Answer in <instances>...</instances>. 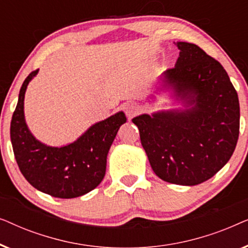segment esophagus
Returning a JSON list of instances; mask_svg holds the SVG:
<instances>
[{
	"mask_svg": "<svg viewBox=\"0 0 248 248\" xmlns=\"http://www.w3.org/2000/svg\"><path fill=\"white\" fill-rule=\"evenodd\" d=\"M124 111L128 118H132L139 111V106L134 103H128L125 105Z\"/></svg>",
	"mask_w": 248,
	"mask_h": 248,
	"instance_id": "esophagus-1",
	"label": "esophagus"
}]
</instances>
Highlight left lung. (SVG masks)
Instances as JSON below:
<instances>
[{
	"mask_svg": "<svg viewBox=\"0 0 248 248\" xmlns=\"http://www.w3.org/2000/svg\"><path fill=\"white\" fill-rule=\"evenodd\" d=\"M175 66L162 82L184 110L134 117L151 168L162 181L193 186L215 176L235 151L239 135L237 91L218 61L198 45L177 43Z\"/></svg>",
	"mask_w": 248,
	"mask_h": 248,
	"instance_id": "8db88e82",
	"label": "left lung"
}]
</instances>
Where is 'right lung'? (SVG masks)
Listing matches in <instances>:
<instances>
[{
	"label": "right lung",
	"mask_w": 248,
	"mask_h": 248,
	"mask_svg": "<svg viewBox=\"0 0 248 248\" xmlns=\"http://www.w3.org/2000/svg\"><path fill=\"white\" fill-rule=\"evenodd\" d=\"M38 70L23 81L13 113L10 135L20 171L38 191L54 198L73 199L96 188L106 172L107 155L118 128L126 122L123 111L98 122L64 147H48L30 133L23 114L28 83Z\"/></svg>",
	"instance_id": "obj_1"
}]
</instances>
